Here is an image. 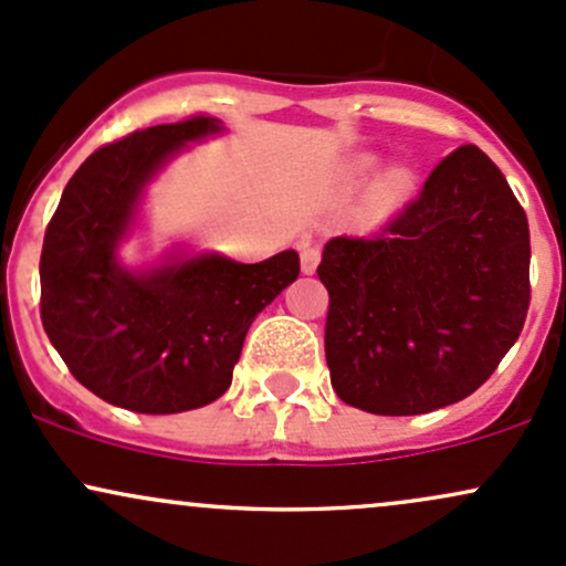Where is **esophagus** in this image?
<instances>
[{
  "label": "esophagus",
  "mask_w": 566,
  "mask_h": 566,
  "mask_svg": "<svg viewBox=\"0 0 566 566\" xmlns=\"http://www.w3.org/2000/svg\"><path fill=\"white\" fill-rule=\"evenodd\" d=\"M300 256H302V272L304 275H313L317 270V262H321V249L313 243H302L300 245Z\"/></svg>",
  "instance_id": "1"
}]
</instances>
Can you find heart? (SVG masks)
Instances as JSON below:
<instances>
[{
  "label": "heart",
  "mask_w": 566,
  "mask_h": 566,
  "mask_svg": "<svg viewBox=\"0 0 566 566\" xmlns=\"http://www.w3.org/2000/svg\"><path fill=\"white\" fill-rule=\"evenodd\" d=\"M374 160H368V157H364V160H358L350 168V179L358 181L364 179V176L371 170ZM411 189V179L409 174H403V170H390V174L385 176V179H379L377 187H374V206L379 208V211H390V208L401 206L406 195H409Z\"/></svg>",
  "instance_id": "b5f03b06"
}]
</instances>
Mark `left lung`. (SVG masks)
Listing matches in <instances>:
<instances>
[{"label": "left lung", "mask_w": 566, "mask_h": 566, "mask_svg": "<svg viewBox=\"0 0 566 566\" xmlns=\"http://www.w3.org/2000/svg\"><path fill=\"white\" fill-rule=\"evenodd\" d=\"M326 364L336 396L385 417L479 390L530 310V224L479 146H457L368 238L328 240Z\"/></svg>", "instance_id": "obj_1"}]
</instances>
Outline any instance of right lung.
Here are the masks:
<instances>
[{
  "instance_id": "obj_1",
  "label": "right lung",
  "mask_w": 566,
  "mask_h": 566,
  "mask_svg": "<svg viewBox=\"0 0 566 566\" xmlns=\"http://www.w3.org/2000/svg\"><path fill=\"white\" fill-rule=\"evenodd\" d=\"M216 117L133 130L95 149L44 230L40 315L74 379L138 415H176L224 396L249 326L300 277V253L259 264L202 253L130 275L117 264L144 184Z\"/></svg>"
}]
</instances>
